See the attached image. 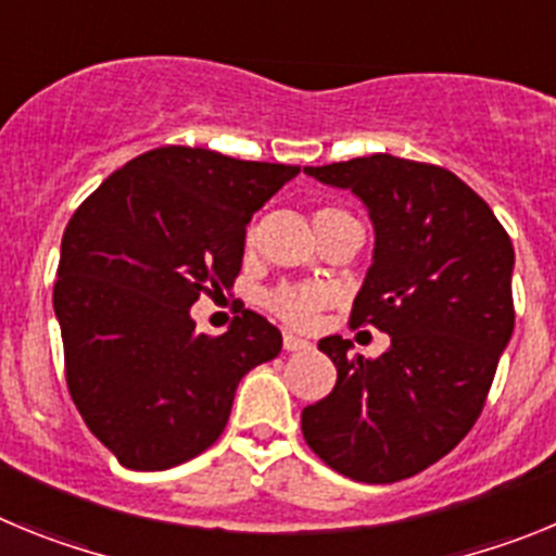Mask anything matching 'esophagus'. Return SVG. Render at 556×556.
Listing matches in <instances>:
<instances>
[{
  "label": "esophagus",
  "instance_id": "34e87169",
  "mask_svg": "<svg viewBox=\"0 0 556 556\" xmlns=\"http://www.w3.org/2000/svg\"><path fill=\"white\" fill-rule=\"evenodd\" d=\"M312 342L303 337H294V333H283V351H308Z\"/></svg>",
  "mask_w": 556,
  "mask_h": 556
}]
</instances>
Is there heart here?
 Wrapping results in <instances>:
<instances>
[{
	"instance_id": "obj_1",
	"label": "heart",
	"mask_w": 556,
	"mask_h": 556,
	"mask_svg": "<svg viewBox=\"0 0 556 556\" xmlns=\"http://www.w3.org/2000/svg\"><path fill=\"white\" fill-rule=\"evenodd\" d=\"M342 217H351V214L337 208V205H323V208H317V214H314V225H317V230H320L326 228L328 223ZM253 239H255V228H248V244L253 242ZM326 301H328L326 289L312 287V283H303V287L283 283V287L269 289V292L262 298L264 308H267L269 314H275L278 320H283L287 326H294V328L312 326L317 312L326 306Z\"/></svg>"
}]
</instances>
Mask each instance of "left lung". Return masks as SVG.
Masks as SVG:
<instances>
[{"label": "left lung", "mask_w": 556, "mask_h": 556, "mask_svg": "<svg viewBox=\"0 0 556 556\" xmlns=\"http://www.w3.org/2000/svg\"><path fill=\"white\" fill-rule=\"evenodd\" d=\"M306 175L370 211L376 250L351 328H378L392 345L365 358L351 356V339H320L337 387L303 409L301 429L331 470L392 484L443 459L479 420L515 328V250L490 205L443 166L376 152Z\"/></svg>", "instance_id": "left-lung-1"}]
</instances>
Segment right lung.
Instances as JSON below:
<instances>
[{"instance_id":"obj_1","label":"right lung","mask_w":556,"mask_h":556,"mask_svg":"<svg viewBox=\"0 0 556 556\" xmlns=\"http://www.w3.org/2000/svg\"><path fill=\"white\" fill-rule=\"evenodd\" d=\"M301 166L159 147L127 161L72 214L52 292L68 395L130 470H166L217 443L244 372L281 331L242 308L194 331L200 294L230 289L250 217Z\"/></svg>"}]
</instances>
